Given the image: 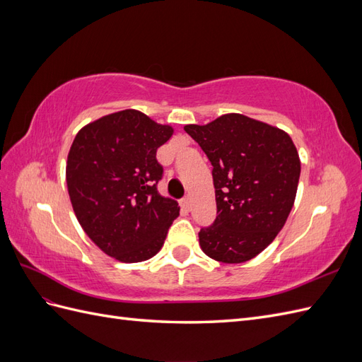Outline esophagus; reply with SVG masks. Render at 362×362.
Segmentation results:
<instances>
[{
	"mask_svg": "<svg viewBox=\"0 0 362 362\" xmlns=\"http://www.w3.org/2000/svg\"><path fill=\"white\" fill-rule=\"evenodd\" d=\"M181 208L184 211H190L192 210V198H184L182 201H181Z\"/></svg>",
	"mask_w": 362,
	"mask_h": 362,
	"instance_id": "34e87169",
	"label": "esophagus"
}]
</instances>
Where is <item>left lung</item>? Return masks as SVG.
<instances>
[{
	"label": "left lung",
	"instance_id": "8db88e82",
	"mask_svg": "<svg viewBox=\"0 0 362 362\" xmlns=\"http://www.w3.org/2000/svg\"><path fill=\"white\" fill-rule=\"evenodd\" d=\"M184 129L213 164L217 217L201 229V249L225 264L255 258L276 238L296 199L300 158L291 137L238 113Z\"/></svg>",
	"mask_w": 362,
	"mask_h": 362
}]
</instances>
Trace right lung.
<instances>
[{
    "instance_id": "obj_1",
    "label": "right lung",
    "mask_w": 362,
    "mask_h": 362,
    "mask_svg": "<svg viewBox=\"0 0 362 362\" xmlns=\"http://www.w3.org/2000/svg\"><path fill=\"white\" fill-rule=\"evenodd\" d=\"M172 134L170 125L128 108L84 125L72 141L66 184L74 213L92 242L120 262L154 257L180 214L178 202L157 190L163 168L156 154Z\"/></svg>"
}]
</instances>
